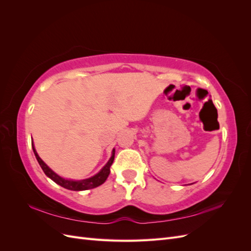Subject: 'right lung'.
<instances>
[{
  "mask_svg": "<svg viewBox=\"0 0 251 251\" xmlns=\"http://www.w3.org/2000/svg\"><path fill=\"white\" fill-rule=\"evenodd\" d=\"M32 150L33 153L36 157L37 162L40 163L42 170L44 171V173L46 174V176L49 177L52 181H54L56 184L63 186L67 189H70V191H75V192H79V191H87V189H91L101 185L102 183H104V181L107 180L108 176L110 175V168L114 161V156H115V149H113L112 151V156L109 159V161L107 162L103 168L98 172L94 176L90 177L88 179H83V180H72V179H65L63 177L58 176L56 173L53 172L49 166L45 163L42 159L40 158V156L37 155L34 144L32 142Z\"/></svg>",
  "mask_w": 251,
  "mask_h": 251,
  "instance_id": "add662e5",
  "label": "right lung"
}]
</instances>
